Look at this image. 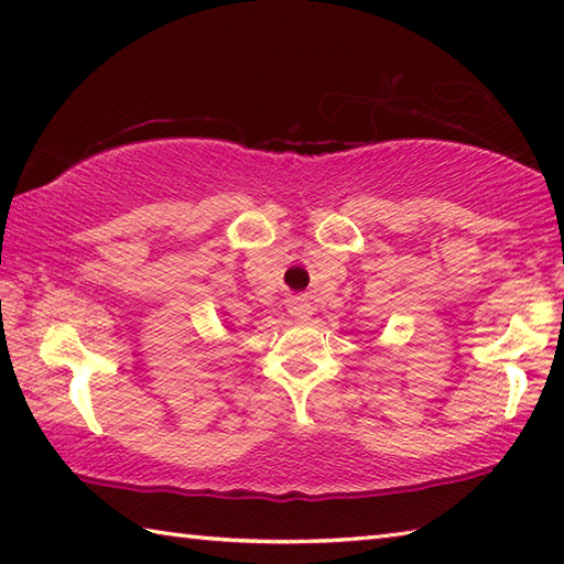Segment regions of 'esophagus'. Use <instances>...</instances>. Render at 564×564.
I'll list each match as a JSON object with an SVG mask.
<instances>
[{
	"label": "esophagus",
	"instance_id": "1",
	"mask_svg": "<svg viewBox=\"0 0 564 564\" xmlns=\"http://www.w3.org/2000/svg\"><path fill=\"white\" fill-rule=\"evenodd\" d=\"M291 315H293L295 319L307 322L310 315H313V307H310V303H305V301H293V303H291Z\"/></svg>",
	"mask_w": 564,
	"mask_h": 564
}]
</instances>
